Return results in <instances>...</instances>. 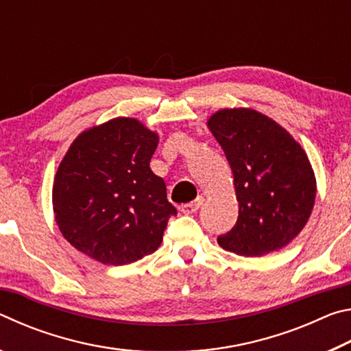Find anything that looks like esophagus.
Segmentation results:
<instances>
[{
    "mask_svg": "<svg viewBox=\"0 0 351 351\" xmlns=\"http://www.w3.org/2000/svg\"><path fill=\"white\" fill-rule=\"evenodd\" d=\"M203 201H204L203 197H198L197 199L192 201V203L182 204V206L180 207V209H181L182 213H186V215H190V213H195V212H197V210L199 209L201 204H203Z\"/></svg>",
    "mask_w": 351,
    "mask_h": 351,
    "instance_id": "obj_1",
    "label": "esophagus"
}]
</instances>
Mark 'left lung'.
I'll return each mask as SVG.
<instances>
[{
	"label": "left lung",
	"mask_w": 351,
	"mask_h": 351,
	"mask_svg": "<svg viewBox=\"0 0 351 351\" xmlns=\"http://www.w3.org/2000/svg\"><path fill=\"white\" fill-rule=\"evenodd\" d=\"M207 127L232 169L239 218L218 245L257 257L289 245L305 228L316 199V176L304 148L271 117L224 108Z\"/></svg>",
	"instance_id": "obj_1"
}]
</instances>
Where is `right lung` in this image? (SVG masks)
<instances>
[{
	"mask_svg": "<svg viewBox=\"0 0 351 351\" xmlns=\"http://www.w3.org/2000/svg\"><path fill=\"white\" fill-rule=\"evenodd\" d=\"M158 134L133 117H116L77 136L62 159L52 206L62 235L104 265H128L162 243L169 203L150 169Z\"/></svg>",
	"mask_w": 351,
	"mask_h": 351,
	"instance_id": "1",
	"label": "right lung"
}]
</instances>
